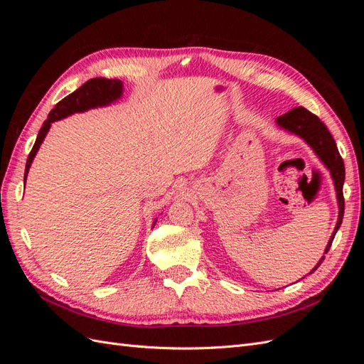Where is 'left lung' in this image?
Here are the masks:
<instances>
[{
    "mask_svg": "<svg viewBox=\"0 0 364 364\" xmlns=\"http://www.w3.org/2000/svg\"><path fill=\"white\" fill-rule=\"evenodd\" d=\"M277 124L281 129L290 132V134H294L296 136L302 138L306 144L314 150L317 158L323 162V165L329 170V173H331V178H333L334 186H336V194H337L338 218H337V225L334 228V232H333L331 238H329L328 246L325 249V253H328L329 247H331V245H333L336 232L341 225V220H343V213H345V199H343L345 164H343V159H341L340 153L337 150V146H336V141H334L333 135L329 134L326 126L322 123L321 119H318V117H316L310 111H306L305 107H294L287 114L278 117ZM323 259H325V255L318 259V262L316 264L314 269L310 273L317 270V267L321 266Z\"/></svg>",
    "mask_w": 364,
    "mask_h": 364,
    "instance_id": "left-lung-1",
    "label": "left lung"
}]
</instances>
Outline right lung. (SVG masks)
I'll return each mask as SVG.
<instances>
[{"label": "right lung", "mask_w": 364, "mask_h": 364, "mask_svg": "<svg viewBox=\"0 0 364 364\" xmlns=\"http://www.w3.org/2000/svg\"><path fill=\"white\" fill-rule=\"evenodd\" d=\"M123 95V82L118 79H105V77H97V79L87 80L83 83L79 90H75L73 94L67 95L60 100L53 111L48 114V118L43 121V124L39 130L35 146H33L27 164H26V173H24V183L27 179V173L30 170V165L35 159L36 153L42 144L43 138H46L47 132L51 127V123L58 119H62L65 117H70L75 112H85L94 107L107 106Z\"/></svg>", "instance_id": "right-lung-1"}]
</instances>
